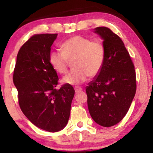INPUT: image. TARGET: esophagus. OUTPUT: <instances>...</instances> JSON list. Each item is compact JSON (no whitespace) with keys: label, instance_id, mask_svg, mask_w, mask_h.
Returning a JSON list of instances; mask_svg holds the SVG:
<instances>
[{"label":"esophagus","instance_id":"1","mask_svg":"<svg viewBox=\"0 0 153 153\" xmlns=\"http://www.w3.org/2000/svg\"><path fill=\"white\" fill-rule=\"evenodd\" d=\"M74 90H75V92H76V93H78V92H80V91H82V88H81V87L75 86L74 87Z\"/></svg>","mask_w":153,"mask_h":153}]
</instances>
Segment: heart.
<instances>
[{
	"label": "heart",
	"mask_w": 153,
	"mask_h": 153,
	"mask_svg": "<svg viewBox=\"0 0 153 153\" xmlns=\"http://www.w3.org/2000/svg\"><path fill=\"white\" fill-rule=\"evenodd\" d=\"M61 50L50 53L49 62L56 72L65 74L68 71L69 61L73 60L74 69L63 77L64 83L81 84L88 76H96L102 70L105 59V47L102 42L76 35L65 41Z\"/></svg>",
	"instance_id": "1"
}]
</instances>
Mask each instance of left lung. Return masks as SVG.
<instances>
[{"mask_svg": "<svg viewBox=\"0 0 153 153\" xmlns=\"http://www.w3.org/2000/svg\"><path fill=\"white\" fill-rule=\"evenodd\" d=\"M95 33L103 39L105 59L102 70L85 88L92 118L102 127L116 125L127 114L134 97V65L120 37L107 27Z\"/></svg>", "mask_w": 153, "mask_h": 153, "instance_id": "obj_1", "label": "left lung"}]
</instances>
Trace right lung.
Masks as SVG:
<instances>
[{
	"label": "right lung",
	"instance_id": "right-lung-1",
	"mask_svg": "<svg viewBox=\"0 0 153 153\" xmlns=\"http://www.w3.org/2000/svg\"><path fill=\"white\" fill-rule=\"evenodd\" d=\"M57 35L30 37L18 52L13 74L21 110L33 125L49 132L66 126L75 92L70 84L56 88L59 79L49 55Z\"/></svg>",
	"mask_w": 153,
	"mask_h": 153
}]
</instances>
